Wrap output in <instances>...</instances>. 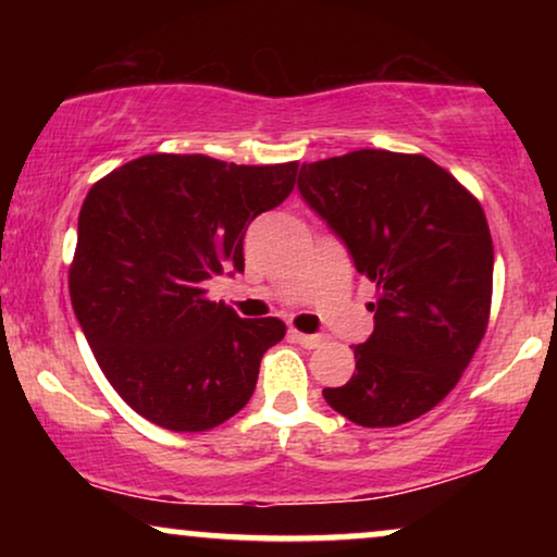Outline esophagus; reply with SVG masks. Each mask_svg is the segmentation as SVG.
I'll use <instances>...</instances> for the list:
<instances>
[{
	"instance_id": "1",
	"label": "esophagus",
	"mask_w": 557,
	"mask_h": 557,
	"mask_svg": "<svg viewBox=\"0 0 557 557\" xmlns=\"http://www.w3.org/2000/svg\"><path fill=\"white\" fill-rule=\"evenodd\" d=\"M292 337L299 342L301 347H307V349H317V347H322V337H319V334H301V332H292Z\"/></svg>"
}]
</instances>
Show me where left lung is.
<instances>
[{"label":"left lung","mask_w":557,"mask_h":557,"mask_svg":"<svg viewBox=\"0 0 557 557\" xmlns=\"http://www.w3.org/2000/svg\"><path fill=\"white\" fill-rule=\"evenodd\" d=\"M299 193L377 286L355 375L324 387V400L364 429L429 413L490 322L494 248L482 205L429 157L385 149L301 164Z\"/></svg>","instance_id":"obj_1"}]
</instances>
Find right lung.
<instances>
[{"instance_id": "obj_1", "label": "right lung", "mask_w": 557, "mask_h": 557, "mask_svg": "<svg viewBox=\"0 0 557 557\" xmlns=\"http://www.w3.org/2000/svg\"><path fill=\"white\" fill-rule=\"evenodd\" d=\"M299 164L147 154L98 180L78 215L71 301L121 398L170 431H208L250 400L276 317L240 319L205 281L246 269L250 220L292 195Z\"/></svg>"}]
</instances>
